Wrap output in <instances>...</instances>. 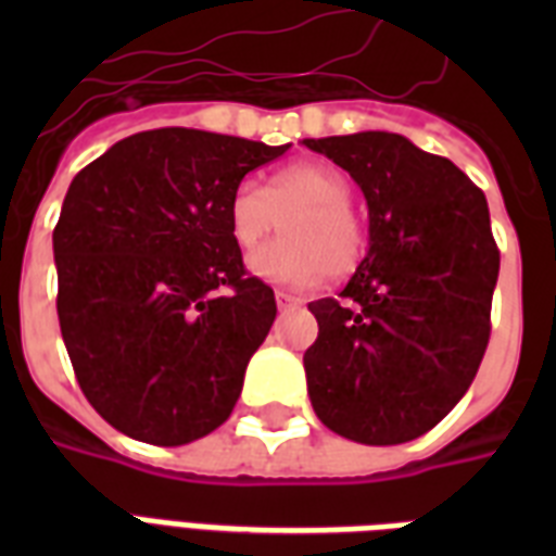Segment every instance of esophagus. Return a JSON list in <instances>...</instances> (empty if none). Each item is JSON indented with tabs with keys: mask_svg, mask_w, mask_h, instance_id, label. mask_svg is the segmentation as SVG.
I'll return each instance as SVG.
<instances>
[{
	"mask_svg": "<svg viewBox=\"0 0 556 556\" xmlns=\"http://www.w3.org/2000/svg\"><path fill=\"white\" fill-rule=\"evenodd\" d=\"M277 305L286 312V308H296V305H303V300L296 294H291V291H282V288H277Z\"/></svg>",
	"mask_w": 556,
	"mask_h": 556,
	"instance_id": "obj_1",
	"label": "esophagus"
}]
</instances>
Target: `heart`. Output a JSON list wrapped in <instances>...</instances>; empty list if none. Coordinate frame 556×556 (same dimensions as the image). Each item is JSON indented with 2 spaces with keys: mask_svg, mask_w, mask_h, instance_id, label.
Here are the masks:
<instances>
[{
  "mask_svg": "<svg viewBox=\"0 0 556 556\" xmlns=\"http://www.w3.org/2000/svg\"><path fill=\"white\" fill-rule=\"evenodd\" d=\"M352 181L329 161H294L270 173L268 185L242 181L227 204L236 248L251 251L286 219V239L262 244L248 268L274 286H312L326 274L346 277L364 256V225L352 207Z\"/></svg>",
  "mask_w": 556,
  "mask_h": 556,
  "instance_id": "1",
  "label": "heart"
}]
</instances>
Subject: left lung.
Instances as JSON below:
<instances>
[{
	"mask_svg": "<svg viewBox=\"0 0 556 556\" xmlns=\"http://www.w3.org/2000/svg\"><path fill=\"white\" fill-rule=\"evenodd\" d=\"M355 178L369 251L340 291L308 303L317 418L361 444H404L462 401L491 338L500 251L484 192L453 161L395 132L308 138Z\"/></svg>",
	"mask_w": 556,
	"mask_h": 556,
	"instance_id": "1",
	"label": "left lung"
}]
</instances>
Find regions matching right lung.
I'll return each instance as SVG.
<instances>
[{
    "mask_svg": "<svg viewBox=\"0 0 556 556\" xmlns=\"http://www.w3.org/2000/svg\"><path fill=\"white\" fill-rule=\"evenodd\" d=\"M286 150L169 126L74 176L54 227L56 317L83 395L129 439L178 447L233 413L277 300L248 277L227 204Z\"/></svg>",
    "mask_w": 556,
    "mask_h": 556,
    "instance_id": "add662e5",
    "label": "right lung"
}]
</instances>
